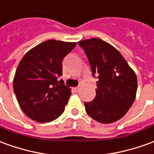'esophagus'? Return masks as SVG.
<instances>
[{
	"instance_id": "34e87169",
	"label": "esophagus",
	"mask_w": 154,
	"mask_h": 154,
	"mask_svg": "<svg viewBox=\"0 0 154 154\" xmlns=\"http://www.w3.org/2000/svg\"><path fill=\"white\" fill-rule=\"evenodd\" d=\"M73 90H74V92H79V91H80V88H79V87H77V88H74Z\"/></svg>"
}]
</instances>
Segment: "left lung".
Returning <instances> with one entry per match:
<instances>
[{
  "mask_svg": "<svg viewBox=\"0 0 154 154\" xmlns=\"http://www.w3.org/2000/svg\"><path fill=\"white\" fill-rule=\"evenodd\" d=\"M88 57L92 75H98L96 97L84 103L86 112L101 123L122 118L136 97L137 76L124 57L111 44L100 38L78 42Z\"/></svg>",
  "mask_w": 154,
  "mask_h": 154,
  "instance_id": "1",
  "label": "left lung"
}]
</instances>
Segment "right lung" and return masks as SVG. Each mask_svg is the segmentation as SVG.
Wrapping results in <instances>:
<instances>
[{
    "label": "right lung",
    "mask_w": 154,
    "mask_h": 154,
    "mask_svg": "<svg viewBox=\"0 0 154 154\" xmlns=\"http://www.w3.org/2000/svg\"><path fill=\"white\" fill-rule=\"evenodd\" d=\"M76 45L48 40L22 57L15 73L13 89L21 110L28 118L48 122L64 112L71 89L58 77L62 75V60Z\"/></svg>",
    "instance_id": "1"
}]
</instances>
